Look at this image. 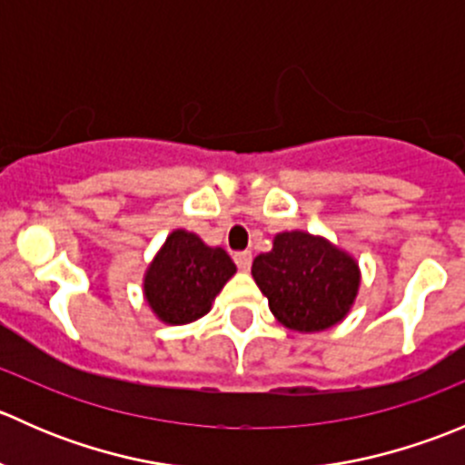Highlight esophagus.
Wrapping results in <instances>:
<instances>
[{"label":"esophagus","instance_id":"1","mask_svg":"<svg viewBox=\"0 0 465 465\" xmlns=\"http://www.w3.org/2000/svg\"><path fill=\"white\" fill-rule=\"evenodd\" d=\"M233 261H236L238 270L247 272L252 267V252H236V254H233Z\"/></svg>","mask_w":465,"mask_h":465}]
</instances>
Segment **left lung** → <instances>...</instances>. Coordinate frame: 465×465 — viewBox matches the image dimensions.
I'll list each match as a JSON object with an SVG mask.
<instances>
[{"instance_id":"1","label":"left lung","mask_w":465,"mask_h":465,"mask_svg":"<svg viewBox=\"0 0 465 465\" xmlns=\"http://www.w3.org/2000/svg\"><path fill=\"white\" fill-rule=\"evenodd\" d=\"M252 276L272 315L297 332H320L340 323L360 288L353 256L308 232L276 233L272 252L252 262Z\"/></svg>"}]
</instances>
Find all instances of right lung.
I'll use <instances>...</instances> for the list:
<instances>
[{
  "label": "right lung",
  "mask_w": 465,
  "mask_h": 465,
  "mask_svg": "<svg viewBox=\"0 0 465 465\" xmlns=\"http://www.w3.org/2000/svg\"><path fill=\"white\" fill-rule=\"evenodd\" d=\"M233 274L236 265L223 247H209L195 233L175 229L145 270L143 297L157 320L182 326L204 317Z\"/></svg>",
  "instance_id": "1"
}]
</instances>
